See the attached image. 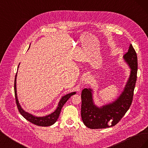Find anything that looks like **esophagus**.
Returning a JSON list of instances; mask_svg holds the SVG:
<instances>
[{"instance_id":"esophagus-1","label":"esophagus","mask_w":148,"mask_h":148,"mask_svg":"<svg viewBox=\"0 0 148 148\" xmlns=\"http://www.w3.org/2000/svg\"><path fill=\"white\" fill-rule=\"evenodd\" d=\"M89 78L88 77H85V78L84 79V82L85 83H87L88 82H89Z\"/></svg>"}]
</instances>
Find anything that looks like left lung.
Listing matches in <instances>:
<instances>
[{
  "label": "left lung",
  "mask_w": 148,
  "mask_h": 148,
  "mask_svg": "<svg viewBox=\"0 0 148 148\" xmlns=\"http://www.w3.org/2000/svg\"><path fill=\"white\" fill-rule=\"evenodd\" d=\"M123 59L131 69L130 75L123 91L117 99L99 107L94 103L92 89L84 88L82 91L81 115L84 124L88 128L100 129L114 126L132 105L138 71L137 55L132 44L123 56Z\"/></svg>",
  "instance_id": "left-lung-1"
}]
</instances>
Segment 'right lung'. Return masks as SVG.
Instances as JSON below:
<instances>
[{"instance_id":"add662e5","label":"right lung","mask_w":148,"mask_h":148,"mask_svg":"<svg viewBox=\"0 0 148 148\" xmlns=\"http://www.w3.org/2000/svg\"><path fill=\"white\" fill-rule=\"evenodd\" d=\"M16 76H17V72L16 73L15 78L14 91H15L16 104L18 107V111L20 112L21 115L23 116L25 119L29 121V122L32 123L34 125H38V126L48 127V126H51V125L54 123L59 117L62 107L64 106V105L65 104V102L67 101V100H69V99L71 96L74 95L76 94V92H72L69 94H67V95H66L65 96L62 97L59 102V104H58V107H57V109L52 114L47 115L46 116H44V117H36V116H34L32 114L27 112L25 111L23 109L21 108V106L20 105V103L18 102V100L17 95H16Z\"/></svg>"}]
</instances>
